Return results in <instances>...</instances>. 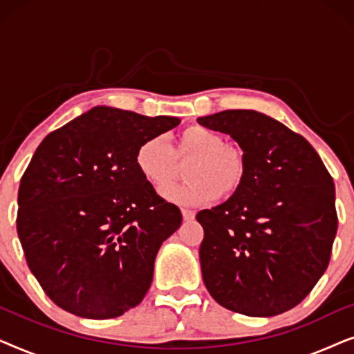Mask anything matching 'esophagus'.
I'll use <instances>...</instances> for the list:
<instances>
[{"instance_id":"esophagus-1","label":"esophagus","mask_w":354,"mask_h":354,"mask_svg":"<svg viewBox=\"0 0 354 354\" xmlns=\"http://www.w3.org/2000/svg\"><path fill=\"white\" fill-rule=\"evenodd\" d=\"M182 216H183V221H193L195 219V211L182 209Z\"/></svg>"}]
</instances>
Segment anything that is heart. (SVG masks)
Returning a JSON list of instances; mask_svg holds the SVG:
<instances>
[{"label":"heart","mask_w":354,"mask_h":354,"mask_svg":"<svg viewBox=\"0 0 354 354\" xmlns=\"http://www.w3.org/2000/svg\"><path fill=\"white\" fill-rule=\"evenodd\" d=\"M177 159H190L185 171L188 180L164 190L162 198L182 206L205 205L217 196H234L248 174V159L243 149L224 143L221 133L203 125L183 129L177 135L174 151L166 138L154 135L142 142L135 153L138 172L156 190H162L176 180Z\"/></svg>","instance_id":"1"}]
</instances>
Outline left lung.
<instances>
[{"instance_id": "left-lung-1", "label": "left lung", "mask_w": 354, "mask_h": 354, "mask_svg": "<svg viewBox=\"0 0 354 354\" xmlns=\"http://www.w3.org/2000/svg\"><path fill=\"white\" fill-rule=\"evenodd\" d=\"M198 124L230 135L248 159L239 192L196 221L201 274L221 306L253 317L301 303L326 272L337 235L335 185L309 142L253 109Z\"/></svg>"}]
</instances>
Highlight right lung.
Segmentation results:
<instances>
[{"label":"right lung","instance_id":"obj_1","mask_svg":"<svg viewBox=\"0 0 354 354\" xmlns=\"http://www.w3.org/2000/svg\"><path fill=\"white\" fill-rule=\"evenodd\" d=\"M178 124L96 106L37 148L19 187L17 234L28 269L64 311L111 319L142 303L182 212L142 177L135 153Z\"/></svg>","mask_w":354,"mask_h":354}]
</instances>
